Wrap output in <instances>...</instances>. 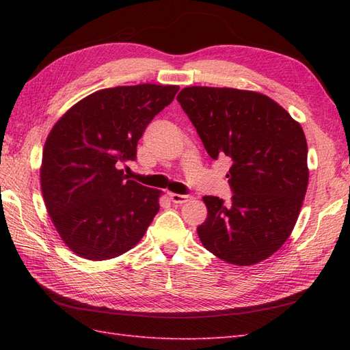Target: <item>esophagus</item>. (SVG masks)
I'll return each instance as SVG.
<instances>
[{"mask_svg": "<svg viewBox=\"0 0 350 350\" xmlns=\"http://www.w3.org/2000/svg\"><path fill=\"white\" fill-rule=\"evenodd\" d=\"M189 198H191L189 196L176 194V192H170V200H171V202H173V203H176V204H183V203H187Z\"/></svg>", "mask_w": 350, "mask_h": 350, "instance_id": "obj_1", "label": "esophagus"}]
</instances>
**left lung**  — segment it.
I'll return each instance as SVG.
<instances>
[{
	"label": "left lung",
	"mask_w": 350,
	"mask_h": 350,
	"mask_svg": "<svg viewBox=\"0 0 350 350\" xmlns=\"http://www.w3.org/2000/svg\"><path fill=\"white\" fill-rule=\"evenodd\" d=\"M212 159L233 165L232 204L206 196L197 227L203 247L236 266L256 265L284 243L308 187L307 139L301 124L266 94L228 87H185L177 94Z\"/></svg>",
	"instance_id": "8db88e82"
}]
</instances>
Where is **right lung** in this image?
I'll use <instances>...</instances> for the list:
<instances>
[{"instance_id": "1", "label": "right lung", "mask_w": 350, "mask_h": 350, "mask_svg": "<svg viewBox=\"0 0 350 350\" xmlns=\"http://www.w3.org/2000/svg\"><path fill=\"white\" fill-rule=\"evenodd\" d=\"M179 85H123L88 94L60 117L43 147L42 194L62 241L87 260L135 247L159 211L162 191L129 180L122 165Z\"/></svg>"}]
</instances>
